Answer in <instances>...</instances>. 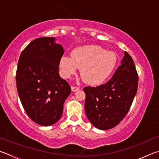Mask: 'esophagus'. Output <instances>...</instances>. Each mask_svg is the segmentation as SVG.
<instances>
[{
  "mask_svg": "<svg viewBox=\"0 0 159 159\" xmlns=\"http://www.w3.org/2000/svg\"><path fill=\"white\" fill-rule=\"evenodd\" d=\"M71 89H72V91H74V92H75V91H77L79 90L80 89H79V87H73V86H72V87H71Z\"/></svg>",
  "mask_w": 159,
  "mask_h": 159,
  "instance_id": "34e87169",
  "label": "esophagus"
}]
</instances>
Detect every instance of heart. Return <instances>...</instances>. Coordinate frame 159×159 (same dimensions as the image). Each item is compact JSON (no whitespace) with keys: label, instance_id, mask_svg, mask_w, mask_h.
<instances>
[{"label":"heart","instance_id":"heart-1","mask_svg":"<svg viewBox=\"0 0 159 159\" xmlns=\"http://www.w3.org/2000/svg\"><path fill=\"white\" fill-rule=\"evenodd\" d=\"M116 57L98 45L78 47L71 52V57L63 55L59 60L61 75L69 78L76 73L79 68L84 81L89 84L97 85L104 82L116 66Z\"/></svg>","mask_w":159,"mask_h":159}]
</instances>
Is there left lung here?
I'll use <instances>...</instances> for the list:
<instances>
[{
	"label": "left lung",
	"mask_w": 159,
	"mask_h": 159,
	"mask_svg": "<svg viewBox=\"0 0 159 159\" xmlns=\"http://www.w3.org/2000/svg\"><path fill=\"white\" fill-rule=\"evenodd\" d=\"M138 85V75L134 61L125 52L121 65L109 81L96 87L84 88L85 112L89 120L101 130L115 127L129 111Z\"/></svg>",
	"instance_id": "left-lung-1"
}]
</instances>
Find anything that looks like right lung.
I'll return each instance as SVG.
<instances>
[{"mask_svg": "<svg viewBox=\"0 0 159 159\" xmlns=\"http://www.w3.org/2000/svg\"><path fill=\"white\" fill-rule=\"evenodd\" d=\"M52 37L39 38L26 46L19 57L16 88L27 115L41 126L59 120L63 103L71 93L68 82L59 76L58 63L64 50Z\"/></svg>", "mask_w": 159, "mask_h": 159, "instance_id": "right-lung-1", "label": "right lung"}]
</instances>
